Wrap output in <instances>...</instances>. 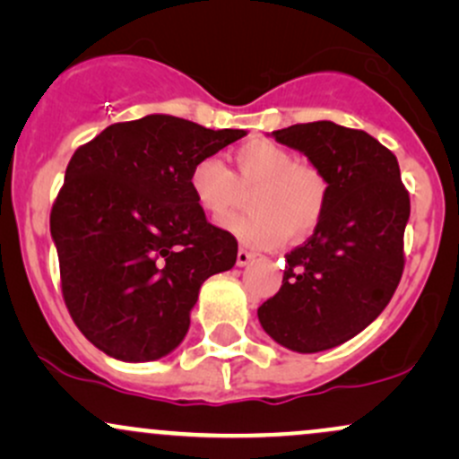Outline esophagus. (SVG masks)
<instances>
[{
    "label": "esophagus",
    "instance_id": "obj_1",
    "mask_svg": "<svg viewBox=\"0 0 459 459\" xmlns=\"http://www.w3.org/2000/svg\"><path fill=\"white\" fill-rule=\"evenodd\" d=\"M252 259H255V255H252V252L244 250V247H239V250H237V265H239V267L247 265V263H250Z\"/></svg>",
    "mask_w": 459,
    "mask_h": 459
}]
</instances>
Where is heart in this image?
Returning <instances> with one entry per match:
<instances>
[{"instance_id": "1", "label": "heart", "mask_w": 459, "mask_h": 459, "mask_svg": "<svg viewBox=\"0 0 459 459\" xmlns=\"http://www.w3.org/2000/svg\"><path fill=\"white\" fill-rule=\"evenodd\" d=\"M235 172L218 157H200L187 183L198 209L213 220L235 212L250 192L246 218L226 222L241 244L255 250L281 246L289 235L307 237L317 229L328 207V178L319 168L298 160L287 146L255 138L233 151Z\"/></svg>"}]
</instances>
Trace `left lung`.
I'll use <instances>...</instances> for the list:
<instances>
[{"mask_svg": "<svg viewBox=\"0 0 459 459\" xmlns=\"http://www.w3.org/2000/svg\"><path fill=\"white\" fill-rule=\"evenodd\" d=\"M328 178V207L315 233L287 255L282 287L259 307L263 330L302 354L362 332L402 281L410 194L397 157L367 131L330 120L273 131Z\"/></svg>", "mask_w": 459, "mask_h": 459, "instance_id": "obj_1", "label": "left lung"}]
</instances>
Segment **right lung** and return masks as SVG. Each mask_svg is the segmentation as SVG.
Here are the masks:
<instances>
[{"mask_svg": "<svg viewBox=\"0 0 459 459\" xmlns=\"http://www.w3.org/2000/svg\"><path fill=\"white\" fill-rule=\"evenodd\" d=\"M244 129L151 114L109 125L73 152L51 207L62 298L94 347L127 362L181 343L200 284L237 261V239L207 222L187 177Z\"/></svg>", "mask_w": 459, "mask_h": 459, "instance_id": "obj_1", "label": "right lung"}]
</instances>
